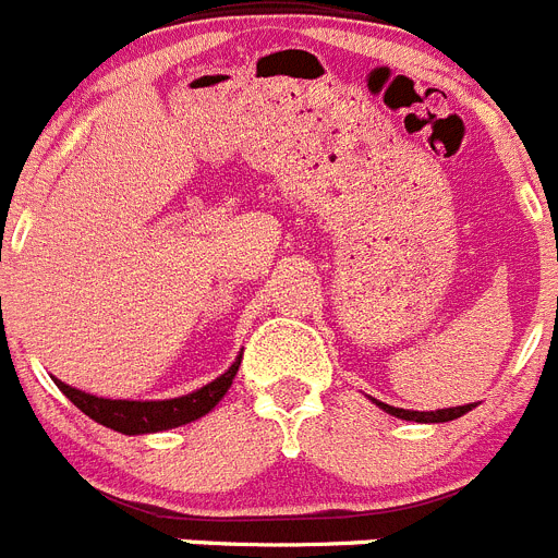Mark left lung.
Masks as SVG:
<instances>
[{"instance_id": "obj_1", "label": "left lung", "mask_w": 558, "mask_h": 558, "mask_svg": "<svg viewBox=\"0 0 558 558\" xmlns=\"http://www.w3.org/2000/svg\"><path fill=\"white\" fill-rule=\"evenodd\" d=\"M378 403L387 415L401 417V421H415V423H446V421H454V417H463L465 412L474 409V403H465V407H451V409H437V412H412V409H395L389 403Z\"/></svg>"}]
</instances>
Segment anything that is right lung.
Instances as JSON below:
<instances>
[{
    "mask_svg": "<svg viewBox=\"0 0 558 558\" xmlns=\"http://www.w3.org/2000/svg\"><path fill=\"white\" fill-rule=\"evenodd\" d=\"M240 361L242 355L228 366V373H222L220 378H214L211 384H206L197 392L183 395V398H171V401H109V398H98V395L66 387L64 380L59 378L52 380L95 423L116 428L121 435H149V432H166V428L183 426V423H192L197 417L208 415L233 384V375L240 369Z\"/></svg>",
    "mask_w": 558,
    "mask_h": 558,
    "instance_id": "right-lung-1",
    "label": "right lung"
}]
</instances>
